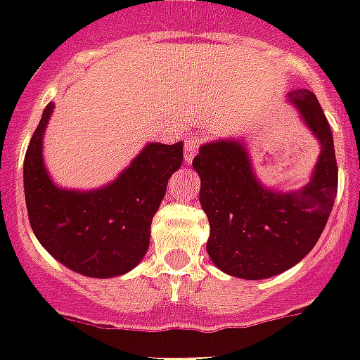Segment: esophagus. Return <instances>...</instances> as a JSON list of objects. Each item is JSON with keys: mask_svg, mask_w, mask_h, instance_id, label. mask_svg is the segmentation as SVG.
Instances as JSON below:
<instances>
[{"mask_svg": "<svg viewBox=\"0 0 360 360\" xmlns=\"http://www.w3.org/2000/svg\"><path fill=\"white\" fill-rule=\"evenodd\" d=\"M198 147H200V138L198 136H188V138H185V160L188 164L192 162V158L196 157Z\"/></svg>", "mask_w": 360, "mask_h": 360, "instance_id": "34e87169", "label": "esophagus"}]
</instances>
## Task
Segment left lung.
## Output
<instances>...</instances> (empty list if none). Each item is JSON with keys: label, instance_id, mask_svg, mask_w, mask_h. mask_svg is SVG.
I'll list each match as a JSON object with an SVG mask.
<instances>
[{"label": "left lung", "instance_id": "8db88e82", "mask_svg": "<svg viewBox=\"0 0 360 360\" xmlns=\"http://www.w3.org/2000/svg\"><path fill=\"white\" fill-rule=\"evenodd\" d=\"M321 151L312 179L301 191L265 188L239 140L200 147V203L207 214V254L220 271L246 280L271 278L299 263L318 243L338 191V166L329 121L308 89L288 93Z\"/></svg>", "mask_w": 360, "mask_h": 360}]
</instances>
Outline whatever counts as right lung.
<instances>
[{
	"label": "right lung",
	"instance_id": "1",
	"mask_svg": "<svg viewBox=\"0 0 360 360\" xmlns=\"http://www.w3.org/2000/svg\"><path fill=\"white\" fill-rule=\"evenodd\" d=\"M50 103L31 136L24 158V194L39 243L59 263L91 278L129 273L149 248L151 220L168 179L183 162V141L147 143L120 177L97 191L59 188L42 160Z\"/></svg>",
	"mask_w": 360,
	"mask_h": 360
}]
</instances>
